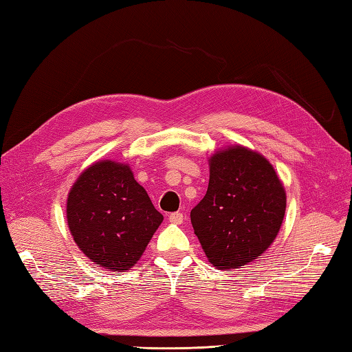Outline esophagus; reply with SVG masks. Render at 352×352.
Here are the masks:
<instances>
[{"instance_id": "esophagus-1", "label": "esophagus", "mask_w": 352, "mask_h": 352, "mask_svg": "<svg viewBox=\"0 0 352 352\" xmlns=\"http://www.w3.org/2000/svg\"><path fill=\"white\" fill-rule=\"evenodd\" d=\"M183 219H184V216L180 212H175V213L169 214V222H172V223H182Z\"/></svg>"}]
</instances>
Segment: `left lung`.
<instances>
[{
	"label": "left lung",
	"instance_id": "obj_1",
	"mask_svg": "<svg viewBox=\"0 0 352 352\" xmlns=\"http://www.w3.org/2000/svg\"><path fill=\"white\" fill-rule=\"evenodd\" d=\"M286 212V192L263 155L243 146L214 153L206 197L190 221L207 258L236 269L260 257L274 242Z\"/></svg>",
	"mask_w": 352,
	"mask_h": 352
}]
</instances>
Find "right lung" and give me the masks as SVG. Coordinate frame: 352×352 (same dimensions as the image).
Masks as SVG:
<instances>
[{
	"instance_id": "1",
	"label": "right lung",
	"mask_w": 352,
	"mask_h": 352,
	"mask_svg": "<svg viewBox=\"0 0 352 352\" xmlns=\"http://www.w3.org/2000/svg\"><path fill=\"white\" fill-rule=\"evenodd\" d=\"M74 241L96 265L126 271L163 221L130 166L96 162L74 183L66 206Z\"/></svg>"
}]
</instances>
